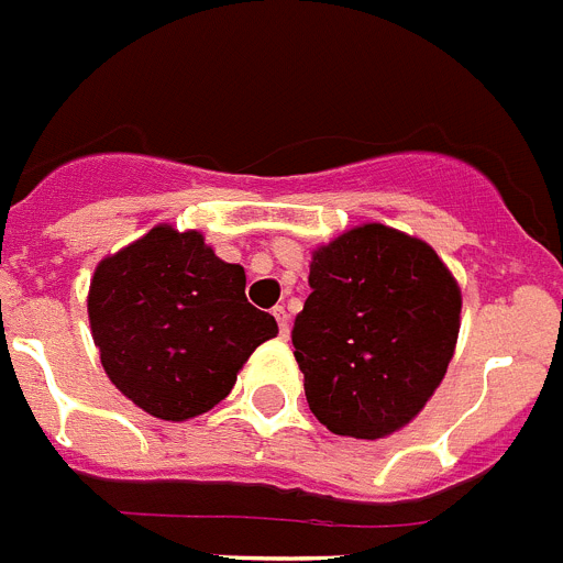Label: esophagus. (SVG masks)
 Instances as JSON below:
<instances>
[{"instance_id":"34e87169","label":"esophagus","mask_w":563,"mask_h":563,"mask_svg":"<svg viewBox=\"0 0 563 563\" xmlns=\"http://www.w3.org/2000/svg\"><path fill=\"white\" fill-rule=\"evenodd\" d=\"M273 316H276L278 321V335L287 339V335H290V316H287V310L285 307H273Z\"/></svg>"}]
</instances>
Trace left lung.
<instances>
[{
	"mask_svg": "<svg viewBox=\"0 0 563 563\" xmlns=\"http://www.w3.org/2000/svg\"><path fill=\"white\" fill-rule=\"evenodd\" d=\"M461 287L427 242L369 222L319 244L292 324L316 419L376 441L410 424L455 353Z\"/></svg>",
	"mask_w": 563,
	"mask_h": 563,
	"instance_id": "8db88e82",
	"label": "left lung"
}]
</instances>
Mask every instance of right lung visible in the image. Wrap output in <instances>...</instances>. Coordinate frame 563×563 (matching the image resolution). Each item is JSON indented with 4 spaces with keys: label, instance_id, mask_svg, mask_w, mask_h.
I'll use <instances>...</instances> for the list:
<instances>
[{
    "label": "right lung",
    "instance_id": "1",
    "mask_svg": "<svg viewBox=\"0 0 563 563\" xmlns=\"http://www.w3.org/2000/svg\"><path fill=\"white\" fill-rule=\"evenodd\" d=\"M244 285L242 264L222 262L199 230L173 224L104 256L90 278L88 319L117 390L165 421L213 410L250 353L278 333Z\"/></svg>",
    "mask_w": 563,
    "mask_h": 563
}]
</instances>
